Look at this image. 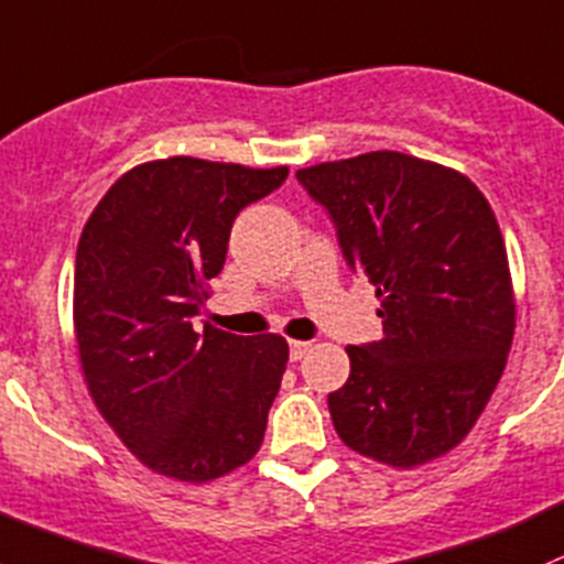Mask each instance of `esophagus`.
I'll return each mask as SVG.
<instances>
[{"label": "esophagus", "mask_w": 564, "mask_h": 564, "mask_svg": "<svg viewBox=\"0 0 564 564\" xmlns=\"http://www.w3.org/2000/svg\"><path fill=\"white\" fill-rule=\"evenodd\" d=\"M308 347H312L308 341H290V360H301L308 352Z\"/></svg>", "instance_id": "1"}]
</instances>
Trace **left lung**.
Returning <instances> with one entry per match:
<instances>
[{"mask_svg":"<svg viewBox=\"0 0 564 564\" xmlns=\"http://www.w3.org/2000/svg\"><path fill=\"white\" fill-rule=\"evenodd\" d=\"M381 299L379 341L347 347L328 395L349 449L414 468L457 446L506 368L513 288L484 193L454 169L379 150L295 172Z\"/></svg>","mask_w":564,"mask_h":564,"instance_id":"left-lung-1","label":"left lung"}]
</instances>
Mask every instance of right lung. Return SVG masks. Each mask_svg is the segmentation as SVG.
Returning a JSON list of instances; mask_svg holds the SVG:
<instances>
[{"label": "right lung", "instance_id": "1", "mask_svg": "<svg viewBox=\"0 0 564 564\" xmlns=\"http://www.w3.org/2000/svg\"><path fill=\"white\" fill-rule=\"evenodd\" d=\"M288 166L142 163L105 193L75 260V333L101 416L148 468L209 481L260 449L288 366L274 333L196 325L241 209Z\"/></svg>", "mask_w": 564, "mask_h": 564}]
</instances>
